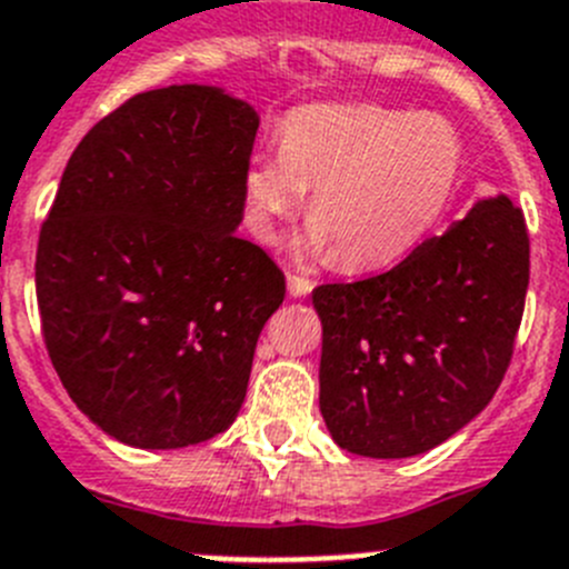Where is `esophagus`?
<instances>
[{"instance_id":"34e87169","label":"esophagus","mask_w":569,"mask_h":569,"mask_svg":"<svg viewBox=\"0 0 569 569\" xmlns=\"http://www.w3.org/2000/svg\"><path fill=\"white\" fill-rule=\"evenodd\" d=\"M310 290H312L310 279H305V276H296V273L288 276V293L293 296V299H301V296H307Z\"/></svg>"}]
</instances>
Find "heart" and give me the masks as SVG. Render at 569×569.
<instances>
[{
  "label": "heart",
  "instance_id": "b5f03b06",
  "mask_svg": "<svg viewBox=\"0 0 569 569\" xmlns=\"http://www.w3.org/2000/svg\"><path fill=\"white\" fill-rule=\"evenodd\" d=\"M462 169L460 134L440 114L378 103H316L281 123L279 152L244 171L250 226L276 242L305 202L310 253L363 273L409 257L440 222Z\"/></svg>",
  "mask_w": 569,
  "mask_h": 569
}]
</instances>
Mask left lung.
Here are the masks:
<instances>
[{
	"label": "left lung",
	"instance_id": "8db88e82",
	"mask_svg": "<svg viewBox=\"0 0 569 569\" xmlns=\"http://www.w3.org/2000/svg\"><path fill=\"white\" fill-rule=\"evenodd\" d=\"M528 279L525 213L497 194L398 268L312 290L332 440L349 455L403 460L471 423L513 356Z\"/></svg>",
	"mask_w": 569,
	"mask_h": 569
}]
</instances>
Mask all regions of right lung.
Returning <instances> with one entry per match:
<instances>
[{
    "label": "right lung",
    "instance_id": "add662e5",
    "mask_svg": "<svg viewBox=\"0 0 569 569\" xmlns=\"http://www.w3.org/2000/svg\"><path fill=\"white\" fill-rule=\"evenodd\" d=\"M259 114L206 83L140 92L76 146L36 250L47 352L112 440L186 448L237 420L284 276L237 237Z\"/></svg>",
    "mask_w": 569,
    "mask_h": 569
}]
</instances>
